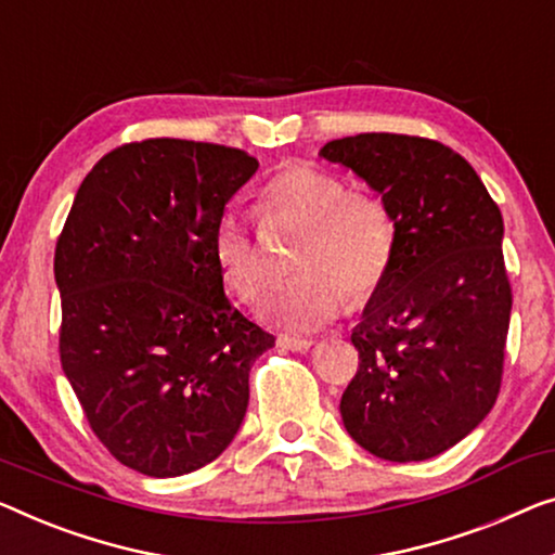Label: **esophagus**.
<instances>
[{
    "label": "esophagus",
    "mask_w": 555,
    "mask_h": 555,
    "mask_svg": "<svg viewBox=\"0 0 555 555\" xmlns=\"http://www.w3.org/2000/svg\"><path fill=\"white\" fill-rule=\"evenodd\" d=\"M317 344L313 338H294V336H279V346L281 349H288V351H309L311 346Z\"/></svg>",
    "instance_id": "34e87169"
}]
</instances>
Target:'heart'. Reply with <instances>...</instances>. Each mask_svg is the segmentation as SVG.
<instances>
[{"label": "heart", "mask_w": 555, "mask_h": 555, "mask_svg": "<svg viewBox=\"0 0 555 555\" xmlns=\"http://www.w3.org/2000/svg\"><path fill=\"white\" fill-rule=\"evenodd\" d=\"M271 217L306 227L296 269L304 276L274 288L261 313L276 326L313 331L338 317L344 287L351 304H361L382 284L393 254L391 211L374 194H349L336 173L306 162L281 167L261 192ZM214 261L236 299L254 301L263 286L246 221L227 209L214 229Z\"/></svg>", "instance_id": "b5f03b06"}]
</instances>
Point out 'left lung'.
<instances>
[{"label": "left lung", "mask_w": 555, "mask_h": 555, "mask_svg": "<svg viewBox=\"0 0 555 555\" xmlns=\"http://www.w3.org/2000/svg\"><path fill=\"white\" fill-rule=\"evenodd\" d=\"M391 211L382 284L351 331L359 371L341 421L384 461H426L493 409L511 321L503 219L474 167L451 146L406 134H357L321 146Z\"/></svg>", "instance_id": "obj_1"}]
</instances>
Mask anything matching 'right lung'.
<instances>
[{"mask_svg": "<svg viewBox=\"0 0 555 555\" xmlns=\"http://www.w3.org/2000/svg\"><path fill=\"white\" fill-rule=\"evenodd\" d=\"M256 169L219 144H124L81 181L56 242L64 376L99 441L144 476L221 456L254 361L274 346L227 299L214 261L217 221Z\"/></svg>", "mask_w": 555, "mask_h": 555, "instance_id": "add662e5", "label": "right lung"}]
</instances>
